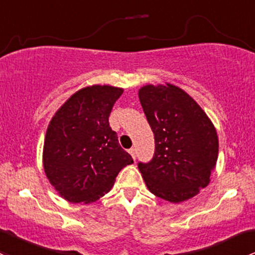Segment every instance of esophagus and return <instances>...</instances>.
Here are the masks:
<instances>
[{"instance_id": "1", "label": "esophagus", "mask_w": 255, "mask_h": 255, "mask_svg": "<svg viewBox=\"0 0 255 255\" xmlns=\"http://www.w3.org/2000/svg\"><path fill=\"white\" fill-rule=\"evenodd\" d=\"M129 154L132 155V157H133V159H135V154H136V151H135V149H134V148L129 149Z\"/></svg>"}]
</instances>
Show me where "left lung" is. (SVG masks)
<instances>
[{
  "mask_svg": "<svg viewBox=\"0 0 255 255\" xmlns=\"http://www.w3.org/2000/svg\"><path fill=\"white\" fill-rule=\"evenodd\" d=\"M139 100L155 138V152L138 168L152 194L171 203L194 197L210 182L219 154L216 129L186 92L145 85Z\"/></svg>",
  "mask_w": 255,
  "mask_h": 255,
  "instance_id": "1",
  "label": "left lung"
}]
</instances>
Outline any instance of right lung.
<instances>
[{"label": "right lung", "instance_id": "1", "mask_svg": "<svg viewBox=\"0 0 255 255\" xmlns=\"http://www.w3.org/2000/svg\"><path fill=\"white\" fill-rule=\"evenodd\" d=\"M123 89L93 85L79 90L51 120L44 143V168L50 183L71 203H90L114 186L133 159L121 148L109 123Z\"/></svg>", "mask_w": 255, "mask_h": 255}]
</instances>
